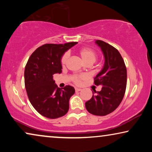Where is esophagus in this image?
<instances>
[{"mask_svg":"<svg viewBox=\"0 0 152 152\" xmlns=\"http://www.w3.org/2000/svg\"><path fill=\"white\" fill-rule=\"evenodd\" d=\"M82 91V89L81 88H75V91L76 92H79V91Z\"/></svg>","mask_w":152,"mask_h":152,"instance_id":"1","label":"esophagus"}]
</instances>
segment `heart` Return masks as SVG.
I'll use <instances>...</instances> for the list:
<instances>
[{"mask_svg":"<svg viewBox=\"0 0 152 152\" xmlns=\"http://www.w3.org/2000/svg\"><path fill=\"white\" fill-rule=\"evenodd\" d=\"M78 55H80L81 59L86 64H92L96 61L97 58V55L93 49L90 48L84 47L82 48L79 49L77 51ZM68 54H64L60 59V63L62 67H64L66 66L68 61ZM86 79V76L84 75H73L72 77V81L75 84L80 85L82 83L84 80Z\"/></svg>","mask_w":152,"mask_h":152,"instance_id":"heart-1","label":"heart"}]
</instances>
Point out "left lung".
Returning <instances> with one entry per match:
<instances>
[{"label":"left lung","instance_id":"1","mask_svg":"<svg viewBox=\"0 0 152 152\" xmlns=\"http://www.w3.org/2000/svg\"><path fill=\"white\" fill-rule=\"evenodd\" d=\"M95 43L101 48L105 59L102 70L94 78L95 85H100L102 90L94 91L96 94L93 95L85 106L90 113L104 116L115 111L121 103L126 91L127 74L124 60L115 48L101 40Z\"/></svg>","mask_w":152,"mask_h":152}]
</instances>
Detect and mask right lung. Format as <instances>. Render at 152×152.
<instances>
[{
	"mask_svg": "<svg viewBox=\"0 0 152 152\" xmlns=\"http://www.w3.org/2000/svg\"><path fill=\"white\" fill-rule=\"evenodd\" d=\"M77 43H46L35 50L27 62L24 77L29 100L37 111L45 118L62 117L69 109V99L75 89L70 86L58 88L53 75L61 73V56Z\"/></svg>",
	"mask_w": 152,
	"mask_h": 152,
	"instance_id": "add662e5",
	"label": "right lung"
}]
</instances>
